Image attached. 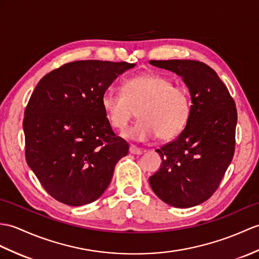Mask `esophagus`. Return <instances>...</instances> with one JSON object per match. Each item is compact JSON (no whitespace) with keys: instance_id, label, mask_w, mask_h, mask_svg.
<instances>
[{"instance_id":"1","label":"esophagus","mask_w":259,"mask_h":259,"mask_svg":"<svg viewBox=\"0 0 259 259\" xmlns=\"http://www.w3.org/2000/svg\"><path fill=\"white\" fill-rule=\"evenodd\" d=\"M129 151H130L131 154H138V155H140V154L143 153V150L140 149V148H137L136 146H130Z\"/></svg>"}]
</instances>
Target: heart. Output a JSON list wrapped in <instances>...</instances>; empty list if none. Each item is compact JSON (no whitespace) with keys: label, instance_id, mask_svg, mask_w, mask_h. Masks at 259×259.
I'll return each mask as SVG.
<instances>
[{"label":"heart","instance_id":"obj_1","mask_svg":"<svg viewBox=\"0 0 259 259\" xmlns=\"http://www.w3.org/2000/svg\"><path fill=\"white\" fill-rule=\"evenodd\" d=\"M100 104L112 128L123 130L138 108L140 119L122 136L136 141L155 138L171 140L178 137L189 122L192 111L189 90L174 86L172 80L160 74H146L127 79L122 93L108 89Z\"/></svg>","mask_w":259,"mask_h":259}]
</instances>
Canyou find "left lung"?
<instances>
[{"label": "left lung", "instance_id": "8db88e82", "mask_svg": "<svg viewBox=\"0 0 259 259\" xmlns=\"http://www.w3.org/2000/svg\"><path fill=\"white\" fill-rule=\"evenodd\" d=\"M181 76L189 88L192 111L176 140L157 150L162 163L149 178L152 191L171 206L188 208L218 190L235 151V101L209 66L190 59L150 61Z\"/></svg>", "mask_w": 259, "mask_h": 259}]
</instances>
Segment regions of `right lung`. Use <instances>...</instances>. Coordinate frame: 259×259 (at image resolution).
I'll use <instances>...</instances> for the list:
<instances>
[{
	"instance_id": "1",
	"label": "right lung",
	"mask_w": 259,
	"mask_h": 259,
	"mask_svg": "<svg viewBox=\"0 0 259 259\" xmlns=\"http://www.w3.org/2000/svg\"><path fill=\"white\" fill-rule=\"evenodd\" d=\"M135 64L77 61L45 75L24 113L25 157L48 194L70 206L99 198L129 146L117 137L100 99Z\"/></svg>"
}]
</instances>
